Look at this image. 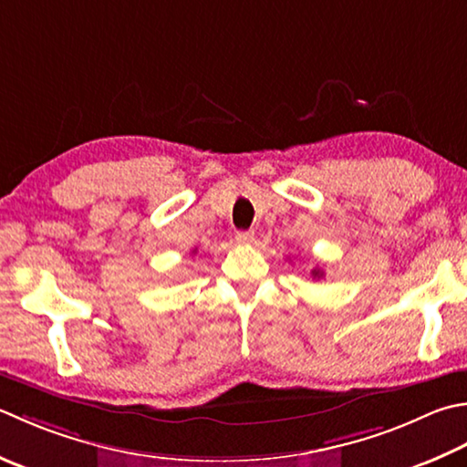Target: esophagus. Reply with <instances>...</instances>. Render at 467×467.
Segmentation results:
<instances>
[{
	"label": "esophagus",
	"mask_w": 467,
	"mask_h": 467,
	"mask_svg": "<svg viewBox=\"0 0 467 467\" xmlns=\"http://www.w3.org/2000/svg\"><path fill=\"white\" fill-rule=\"evenodd\" d=\"M234 239L239 244H251L254 241V233L253 231H239Z\"/></svg>",
	"instance_id": "34e87169"
}]
</instances>
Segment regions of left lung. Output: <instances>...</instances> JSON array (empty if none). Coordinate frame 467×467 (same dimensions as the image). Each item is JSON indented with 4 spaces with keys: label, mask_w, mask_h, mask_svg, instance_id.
Wrapping results in <instances>:
<instances>
[{
    "label": "left lung",
    "mask_w": 467,
    "mask_h": 467,
    "mask_svg": "<svg viewBox=\"0 0 467 467\" xmlns=\"http://www.w3.org/2000/svg\"><path fill=\"white\" fill-rule=\"evenodd\" d=\"M312 275H314V279H319V277H324V271L316 267V269L312 271Z\"/></svg>",
    "instance_id": "1"
}]
</instances>
